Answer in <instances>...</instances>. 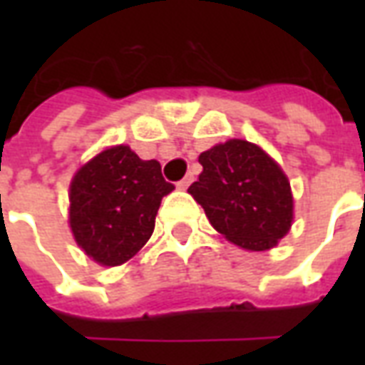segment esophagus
Here are the masks:
<instances>
[{"instance_id":"obj_1","label":"esophagus","mask_w":365,"mask_h":365,"mask_svg":"<svg viewBox=\"0 0 365 365\" xmlns=\"http://www.w3.org/2000/svg\"><path fill=\"white\" fill-rule=\"evenodd\" d=\"M191 182H193V174H187L183 180L178 182V187H180V190H187V187L191 185Z\"/></svg>"}]
</instances>
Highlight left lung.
<instances>
[{
  "mask_svg": "<svg viewBox=\"0 0 365 365\" xmlns=\"http://www.w3.org/2000/svg\"><path fill=\"white\" fill-rule=\"evenodd\" d=\"M203 172L190 193L209 222L246 250H268L287 235L293 197L282 168L246 140L217 144L199 156Z\"/></svg>",
  "mask_w": 365,
  "mask_h": 365,
  "instance_id": "obj_1",
  "label": "left lung"
}]
</instances>
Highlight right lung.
<instances>
[{
  "label": "right lung",
  "mask_w": 365,
  "mask_h": 365,
  "mask_svg": "<svg viewBox=\"0 0 365 365\" xmlns=\"http://www.w3.org/2000/svg\"><path fill=\"white\" fill-rule=\"evenodd\" d=\"M172 190L156 160H140L123 144L107 148L70 185L76 242L103 266L127 262L150 238L160 201Z\"/></svg>",
  "instance_id": "1"
}]
</instances>
